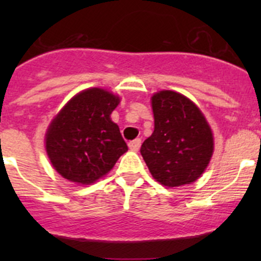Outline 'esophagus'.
Wrapping results in <instances>:
<instances>
[{
    "mask_svg": "<svg viewBox=\"0 0 261 261\" xmlns=\"http://www.w3.org/2000/svg\"><path fill=\"white\" fill-rule=\"evenodd\" d=\"M140 145H141L140 139H135V140H133V141H130V143H128V147H130L131 151H139V149H140Z\"/></svg>",
    "mask_w": 261,
    "mask_h": 261,
    "instance_id": "obj_1",
    "label": "esophagus"
}]
</instances>
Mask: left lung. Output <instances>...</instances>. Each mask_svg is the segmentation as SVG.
<instances>
[{"label": "left lung", "instance_id": "left-lung-1", "mask_svg": "<svg viewBox=\"0 0 261 261\" xmlns=\"http://www.w3.org/2000/svg\"><path fill=\"white\" fill-rule=\"evenodd\" d=\"M154 133L140 152L152 178L165 187L197 180L213 152V135L201 110L174 91L151 97Z\"/></svg>", "mask_w": 261, "mask_h": 261}]
</instances>
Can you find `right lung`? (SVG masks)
Returning a JSON list of instances; mask_svg holds the SVG:
<instances>
[{
    "label": "right lung",
    "mask_w": 261,
    "mask_h": 261,
    "mask_svg": "<svg viewBox=\"0 0 261 261\" xmlns=\"http://www.w3.org/2000/svg\"><path fill=\"white\" fill-rule=\"evenodd\" d=\"M120 97L102 88L75 94L55 116L45 135L54 169L65 179L92 184L114 168L127 151L120 128L111 120Z\"/></svg>",
    "instance_id": "1"
}]
</instances>
